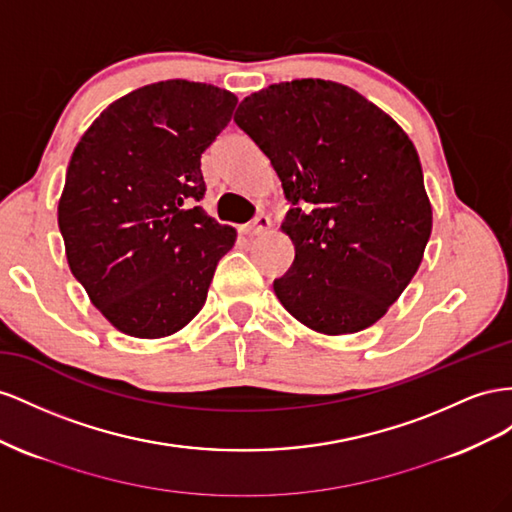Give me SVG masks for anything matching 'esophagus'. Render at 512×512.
<instances>
[{
    "label": "esophagus",
    "instance_id": "1",
    "mask_svg": "<svg viewBox=\"0 0 512 512\" xmlns=\"http://www.w3.org/2000/svg\"><path fill=\"white\" fill-rule=\"evenodd\" d=\"M270 225H272L270 218L264 216V214H259L253 223H248V225L242 227V233H246V236H259V233H266L270 229Z\"/></svg>",
    "mask_w": 512,
    "mask_h": 512
}]
</instances>
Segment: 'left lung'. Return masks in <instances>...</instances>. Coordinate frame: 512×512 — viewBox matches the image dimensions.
Returning <instances> with one entry per match:
<instances>
[{
  "label": "left lung",
  "instance_id": "8db88e82",
  "mask_svg": "<svg viewBox=\"0 0 512 512\" xmlns=\"http://www.w3.org/2000/svg\"><path fill=\"white\" fill-rule=\"evenodd\" d=\"M236 124L279 175L294 242L274 294L321 334L373 326L410 285L433 212L405 130L362 94L324 79L274 83L246 96Z\"/></svg>",
  "mask_w": 512,
  "mask_h": 512
}]
</instances>
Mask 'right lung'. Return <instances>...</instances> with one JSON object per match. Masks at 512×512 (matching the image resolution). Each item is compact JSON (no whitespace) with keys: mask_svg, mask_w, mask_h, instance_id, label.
<instances>
[{"mask_svg":"<svg viewBox=\"0 0 512 512\" xmlns=\"http://www.w3.org/2000/svg\"><path fill=\"white\" fill-rule=\"evenodd\" d=\"M238 98L184 79L143 85L102 111L70 156L57 206L70 272L128 337L182 330L201 306L236 229L216 223L201 154Z\"/></svg>","mask_w":512,"mask_h":512,"instance_id":"right-lung-1","label":"right lung"}]
</instances>
